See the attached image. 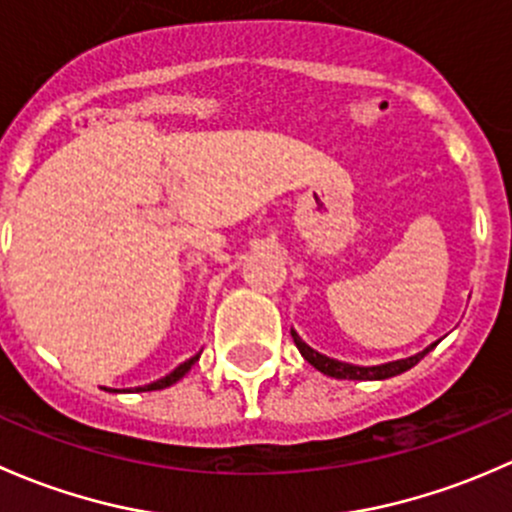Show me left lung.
<instances>
[{
	"label": "left lung",
	"mask_w": 512,
	"mask_h": 512,
	"mask_svg": "<svg viewBox=\"0 0 512 512\" xmlns=\"http://www.w3.org/2000/svg\"><path fill=\"white\" fill-rule=\"evenodd\" d=\"M291 335H293L295 347L300 350V355H303L305 360H308L310 365L315 367V370L328 374V377H335V379H389V377H397V374L412 370L416 362L424 360V355H429V352L436 347V342H434V345H429L426 350L416 352V355L407 357V360L384 362V365H374V367H360V365H347V362H340V360H333V357L320 355L318 350H313L310 345H305V342L300 340V335L295 333L293 328H291Z\"/></svg>",
	"instance_id": "1"
}]
</instances>
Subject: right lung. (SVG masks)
Masks as SVG:
<instances>
[{"label":"right lung","mask_w":512,"mask_h":512,"mask_svg":"<svg viewBox=\"0 0 512 512\" xmlns=\"http://www.w3.org/2000/svg\"><path fill=\"white\" fill-rule=\"evenodd\" d=\"M199 355H202V352H197V355H194V357H189L187 362H182V365H179L175 372L167 374V377L157 379V382H152V384H145V387H138V389H135V392H155V389H165V387H170V384L179 382V379H182L184 374L192 370V365L199 360ZM108 392H118V389H108Z\"/></svg>","instance_id":"1"}]
</instances>
